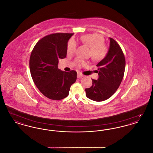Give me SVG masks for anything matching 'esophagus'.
Masks as SVG:
<instances>
[{
    "instance_id": "esophagus-1",
    "label": "esophagus",
    "mask_w": 153,
    "mask_h": 153,
    "mask_svg": "<svg viewBox=\"0 0 153 153\" xmlns=\"http://www.w3.org/2000/svg\"><path fill=\"white\" fill-rule=\"evenodd\" d=\"M77 78H82V77H84V76L82 75V74H81V73H77Z\"/></svg>"
}]
</instances>
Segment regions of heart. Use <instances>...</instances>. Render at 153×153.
I'll return each instance as SVG.
<instances>
[{
    "instance_id": "1",
    "label": "heart",
    "mask_w": 153,
    "mask_h": 153,
    "mask_svg": "<svg viewBox=\"0 0 153 153\" xmlns=\"http://www.w3.org/2000/svg\"><path fill=\"white\" fill-rule=\"evenodd\" d=\"M81 40L83 44L91 48L90 55L94 60H100L106 56L107 53V48L104 44V39L100 34L94 33L85 34L81 37ZM77 44L74 40L70 39L67 45V53L72 54L76 50ZM76 63L78 66L85 65L86 62L80 58L76 60Z\"/></svg>"
}]
</instances>
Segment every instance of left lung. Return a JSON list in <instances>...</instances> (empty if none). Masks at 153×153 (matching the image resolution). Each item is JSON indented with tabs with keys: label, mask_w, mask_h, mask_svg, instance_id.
I'll return each instance as SVG.
<instances>
[{
	"label": "left lung",
	"mask_w": 153,
	"mask_h": 153,
	"mask_svg": "<svg viewBox=\"0 0 153 153\" xmlns=\"http://www.w3.org/2000/svg\"><path fill=\"white\" fill-rule=\"evenodd\" d=\"M109 47L105 57L97 64V80H92V85L86 88V96L95 102H102L114 94L123 78L126 60L119 44L109 38Z\"/></svg>",
	"instance_id": "8db88e82"
}]
</instances>
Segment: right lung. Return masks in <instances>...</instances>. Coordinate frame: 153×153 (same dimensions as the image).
<instances>
[{"label":"right lung","mask_w":153,"mask_h":153,"mask_svg":"<svg viewBox=\"0 0 153 153\" xmlns=\"http://www.w3.org/2000/svg\"><path fill=\"white\" fill-rule=\"evenodd\" d=\"M73 33H55L44 36L31 53L29 65L33 80L39 91L48 98L58 100L69 95L77 79V72L62 71L58 60L65 58L68 42Z\"/></svg>","instance_id":"1"}]
</instances>
